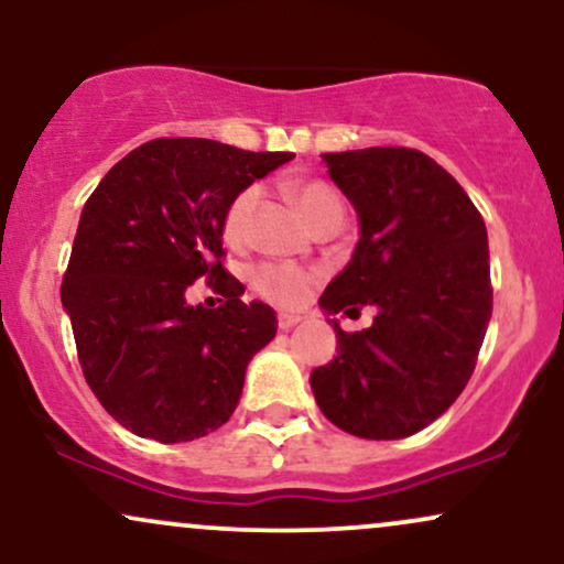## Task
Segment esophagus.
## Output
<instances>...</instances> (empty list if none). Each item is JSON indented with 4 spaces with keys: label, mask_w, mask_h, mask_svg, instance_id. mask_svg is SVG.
Returning <instances> with one entry per match:
<instances>
[{
    "label": "esophagus",
    "mask_w": 564,
    "mask_h": 564,
    "mask_svg": "<svg viewBox=\"0 0 564 564\" xmlns=\"http://www.w3.org/2000/svg\"><path fill=\"white\" fill-rule=\"evenodd\" d=\"M296 323H302L300 313H278V328H281V332H289Z\"/></svg>",
    "instance_id": "obj_1"
}]
</instances>
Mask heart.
Listing matches in <instances>:
<instances>
[{"instance_id": "obj_1", "label": "heart", "mask_w": 564, "mask_h": 564, "mask_svg": "<svg viewBox=\"0 0 564 564\" xmlns=\"http://www.w3.org/2000/svg\"><path fill=\"white\" fill-rule=\"evenodd\" d=\"M291 196H294L304 217L313 223V228L323 219L341 215L345 217V204H341L339 193L332 185L323 183V180H304V183L291 185ZM257 200H260V187L246 185L243 191H238L228 204L223 215V236L225 241L238 243L243 241L246 228H249L251 212H254ZM318 281V273L310 268H300V264L291 262H273L264 260L254 264L249 273V286L254 294H260L262 300L283 304V307H294L307 300L310 289Z\"/></svg>"}]
</instances>
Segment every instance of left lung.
<instances>
[{"mask_svg": "<svg viewBox=\"0 0 564 564\" xmlns=\"http://www.w3.org/2000/svg\"><path fill=\"white\" fill-rule=\"evenodd\" d=\"M352 200L360 241L321 296L326 313L373 304L371 328H336L332 364L310 373L323 416L366 440L416 435L475 371L494 313L488 232L464 187L413 148L323 153Z\"/></svg>", "mask_w": 564, "mask_h": 564, "instance_id": "left-lung-1", "label": "left lung"}]
</instances>
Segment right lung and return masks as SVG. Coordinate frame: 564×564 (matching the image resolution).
Returning <instances> with one entry per match:
<instances>
[{"label": "right lung", "mask_w": 564, "mask_h": 564, "mask_svg": "<svg viewBox=\"0 0 564 564\" xmlns=\"http://www.w3.org/2000/svg\"><path fill=\"white\" fill-rule=\"evenodd\" d=\"M294 156L200 138H159L127 153L82 209L61 300L89 390L134 435L187 443L236 411L275 313L241 302L225 270L223 215L238 191ZM198 276L226 296L193 308Z\"/></svg>", "instance_id": "1"}]
</instances>
